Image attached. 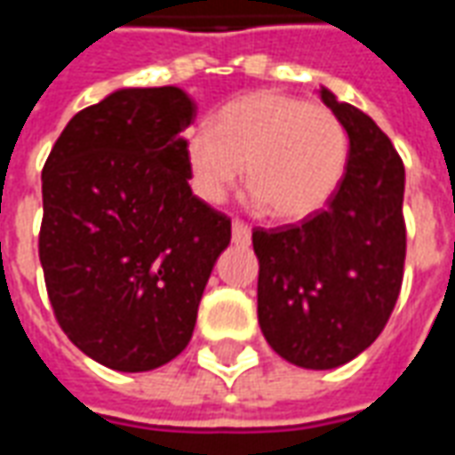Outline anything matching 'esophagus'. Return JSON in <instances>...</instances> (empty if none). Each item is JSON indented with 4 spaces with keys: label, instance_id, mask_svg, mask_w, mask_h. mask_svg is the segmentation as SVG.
<instances>
[{
    "label": "esophagus",
    "instance_id": "esophagus-1",
    "mask_svg": "<svg viewBox=\"0 0 455 455\" xmlns=\"http://www.w3.org/2000/svg\"><path fill=\"white\" fill-rule=\"evenodd\" d=\"M231 234H234V243H241V246H246L248 241H251V227H248L246 221H241V219L231 221Z\"/></svg>",
    "mask_w": 455,
    "mask_h": 455
}]
</instances>
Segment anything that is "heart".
I'll list each match as a JSON object with an SVG mask.
<instances>
[{
  "label": "heart",
  "mask_w": 455,
  "mask_h": 455,
  "mask_svg": "<svg viewBox=\"0 0 455 455\" xmlns=\"http://www.w3.org/2000/svg\"><path fill=\"white\" fill-rule=\"evenodd\" d=\"M192 189L219 204L243 178L267 214L302 219L334 197L346 172L348 136L331 109L290 94L256 92L227 104L214 126L185 139Z\"/></svg>",
  "instance_id": "1"
}]
</instances>
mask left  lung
I'll list each match as a JSON object with an SVG mask.
<instances>
[{
	"label": "left lung",
	"instance_id": "1",
	"mask_svg": "<svg viewBox=\"0 0 455 455\" xmlns=\"http://www.w3.org/2000/svg\"><path fill=\"white\" fill-rule=\"evenodd\" d=\"M319 97L348 133L341 185L302 224L253 231L260 331L277 355L309 371L339 368L380 336L407 251L397 150L368 114L326 87Z\"/></svg>",
	"mask_w": 455,
	"mask_h": 455
}]
</instances>
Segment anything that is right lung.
Instances as JSON below:
<instances>
[{"label":"right lung","mask_w":455,"mask_h":455,"mask_svg":"<svg viewBox=\"0 0 455 455\" xmlns=\"http://www.w3.org/2000/svg\"><path fill=\"white\" fill-rule=\"evenodd\" d=\"M180 87H124L77 112L44 165L38 256L55 319L121 372L185 351L231 219L189 188Z\"/></svg>","instance_id":"obj_1"}]
</instances>
